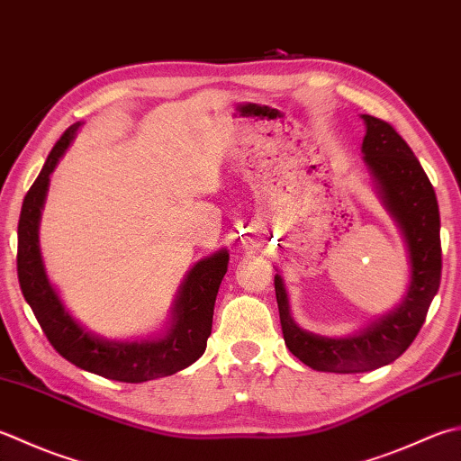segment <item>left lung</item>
<instances>
[{
	"mask_svg": "<svg viewBox=\"0 0 461 461\" xmlns=\"http://www.w3.org/2000/svg\"><path fill=\"white\" fill-rule=\"evenodd\" d=\"M362 117L366 122L364 159L385 210L398 221L408 243L411 279L408 294L393 312L382 315L356 336L326 338L305 331L294 321L282 276L277 274L274 279L276 300L285 346L300 362L318 372L359 374L392 364L416 339L429 303L439 290L441 241L434 185L408 143L390 123L374 115Z\"/></svg>",
	"mask_w": 461,
	"mask_h": 461,
	"instance_id": "left-lung-1",
	"label": "left lung"
}]
</instances>
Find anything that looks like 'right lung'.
Here are the masks:
<instances>
[{"instance_id": "obj_1", "label": "right lung", "mask_w": 461, "mask_h": 461, "mask_svg": "<svg viewBox=\"0 0 461 461\" xmlns=\"http://www.w3.org/2000/svg\"><path fill=\"white\" fill-rule=\"evenodd\" d=\"M79 128L74 123L58 140L48 159L23 197L17 223V277L35 318L56 348L74 366L107 380L141 384L166 377L202 357L212 333L213 305L220 284L228 272L230 254L220 249L189 269L171 308L174 321L164 338L141 341H112L95 336L71 318L56 287L45 274L40 251V218L48 194L50 176Z\"/></svg>"}]
</instances>
